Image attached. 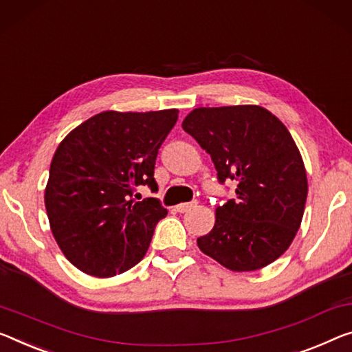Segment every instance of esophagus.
<instances>
[{
  "label": "esophagus",
  "mask_w": 352,
  "mask_h": 352,
  "mask_svg": "<svg viewBox=\"0 0 352 352\" xmlns=\"http://www.w3.org/2000/svg\"><path fill=\"white\" fill-rule=\"evenodd\" d=\"M197 204H198V201H192V203H182V204H177L176 206V210L177 212H187V210H190V209H193V208H197Z\"/></svg>",
  "instance_id": "esophagus-1"
}]
</instances>
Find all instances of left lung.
I'll return each mask as SVG.
<instances>
[{"instance_id":"obj_1","label":"left lung","mask_w":352,"mask_h":352,"mask_svg":"<svg viewBox=\"0 0 352 352\" xmlns=\"http://www.w3.org/2000/svg\"><path fill=\"white\" fill-rule=\"evenodd\" d=\"M182 129L206 151L220 184L234 181L236 198L215 210V225L197 239L221 266L250 272L288 250L307 201L300 153L283 122L256 105L195 108Z\"/></svg>"}]
</instances>
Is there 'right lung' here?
<instances>
[{
	"instance_id": "1",
	"label": "right lung",
	"mask_w": 352,
	"mask_h": 352,
	"mask_svg": "<svg viewBox=\"0 0 352 352\" xmlns=\"http://www.w3.org/2000/svg\"><path fill=\"white\" fill-rule=\"evenodd\" d=\"M177 110L104 111L58 146L45 188L53 236L75 267L113 277L142 261L166 215L157 198L135 201V188L157 192L155 159Z\"/></svg>"
}]
</instances>
